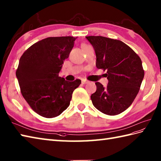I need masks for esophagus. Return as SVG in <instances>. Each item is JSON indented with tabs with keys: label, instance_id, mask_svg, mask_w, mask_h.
<instances>
[{
	"label": "esophagus",
	"instance_id": "34e87169",
	"mask_svg": "<svg viewBox=\"0 0 161 161\" xmlns=\"http://www.w3.org/2000/svg\"><path fill=\"white\" fill-rule=\"evenodd\" d=\"M89 83V81L87 80H82V84H87Z\"/></svg>",
	"mask_w": 161,
	"mask_h": 161
}]
</instances>
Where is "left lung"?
Masks as SVG:
<instances>
[{"mask_svg":"<svg viewBox=\"0 0 161 161\" xmlns=\"http://www.w3.org/2000/svg\"><path fill=\"white\" fill-rule=\"evenodd\" d=\"M96 53V66L106 70L108 83H95L97 91L91 95L94 106L108 115L124 112L135 99L145 76L142 61L129 46L102 36L85 37Z\"/></svg>","mask_w":161,"mask_h":161,"instance_id":"1","label":"left lung"}]
</instances>
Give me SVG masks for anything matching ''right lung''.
I'll use <instances>...</instances> for the list:
<instances>
[{
  "instance_id": "obj_1",
  "label": "right lung",
  "mask_w": 161,
  "mask_h": 161,
  "mask_svg": "<svg viewBox=\"0 0 161 161\" xmlns=\"http://www.w3.org/2000/svg\"><path fill=\"white\" fill-rule=\"evenodd\" d=\"M77 37H48L26 50L19 60L16 76L29 106L46 118L57 117L70 104L74 90L81 80H65L59 76Z\"/></svg>"
}]
</instances>
